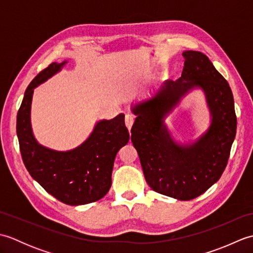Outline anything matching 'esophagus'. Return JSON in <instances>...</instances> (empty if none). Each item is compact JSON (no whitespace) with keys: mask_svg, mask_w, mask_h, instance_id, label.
<instances>
[{"mask_svg":"<svg viewBox=\"0 0 253 253\" xmlns=\"http://www.w3.org/2000/svg\"><path fill=\"white\" fill-rule=\"evenodd\" d=\"M133 122H135V116H133L132 114H130V113H128V114H126V116H125V124H126V126H127V128L129 130H130V128L132 126Z\"/></svg>","mask_w":253,"mask_h":253,"instance_id":"esophagus-1","label":"esophagus"}]
</instances>
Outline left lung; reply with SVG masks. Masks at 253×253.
Masks as SVG:
<instances>
[{
	"instance_id": "left-lung-1",
	"label": "left lung",
	"mask_w": 253,
	"mask_h": 253,
	"mask_svg": "<svg viewBox=\"0 0 253 253\" xmlns=\"http://www.w3.org/2000/svg\"><path fill=\"white\" fill-rule=\"evenodd\" d=\"M181 77L165 83L152 100L137 105L131 127L148 185L155 192L178 200H192L215 184L226 168L236 136L234 96L228 83L209 58L198 51H186ZM200 86L206 92L212 124L191 146L175 144L163 117L187 90Z\"/></svg>"
}]
</instances>
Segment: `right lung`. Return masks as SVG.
I'll return each instance as SVG.
<instances>
[{
    "label": "right lung",
    "mask_w": 253,
    "mask_h": 253,
    "mask_svg": "<svg viewBox=\"0 0 253 253\" xmlns=\"http://www.w3.org/2000/svg\"><path fill=\"white\" fill-rule=\"evenodd\" d=\"M65 63L50 64L30 83L17 113L16 130L21 158L32 178L58 201L80 206L98 201L109 192L116 153L129 141V132L125 115L120 114L99 122L87 140L71 151H53L37 142L30 125L34 89Z\"/></svg>",
    "instance_id": "obj_1"
}]
</instances>
